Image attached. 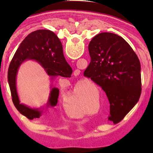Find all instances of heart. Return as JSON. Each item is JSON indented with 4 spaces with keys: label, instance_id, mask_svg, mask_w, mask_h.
Listing matches in <instances>:
<instances>
[{
    "label": "heart",
    "instance_id": "obj_1",
    "mask_svg": "<svg viewBox=\"0 0 153 153\" xmlns=\"http://www.w3.org/2000/svg\"><path fill=\"white\" fill-rule=\"evenodd\" d=\"M78 100V95H77V93H74V95L71 96L70 99H68L66 102V106L68 108H71L74 106L75 104L76 103L77 100ZM77 117H82V114H78Z\"/></svg>",
    "mask_w": 153,
    "mask_h": 153
}]
</instances>
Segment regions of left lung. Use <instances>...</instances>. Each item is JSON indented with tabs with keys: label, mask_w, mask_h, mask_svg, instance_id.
Segmentation results:
<instances>
[{
	"label": "left lung",
	"mask_w": 153,
	"mask_h": 153,
	"mask_svg": "<svg viewBox=\"0 0 153 153\" xmlns=\"http://www.w3.org/2000/svg\"><path fill=\"white\" fill-rule=\"evenodd\" d=\"M91 62L84 76L101 87L110 102L108 120L118 123L133 108L141 93V64L123 39L101 33L89 45Z\"/></svg>",
	"instance_id": "obj_1"
}]
</instances>
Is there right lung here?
I'll return each mask as SVG.
<instances>
[{
    "mask_svg": "<svg viewBox=\"0 0 153 153\" xmlns=\"http://www.w3.org/2000/svg\"><path fill=\"white\" fill-rule=\"evenodd\" d=\"M29 60L37 62L44 68L51 81L58 76L66 77L71 76L72 69L65 59L62 45L54 32L47 30L35 31L22 42L10 64L8 81L16 108L28 119L33 120L40 118L44 108H33L20 103L16 87L19 68L23 62ZM51 89L46 108L54 107L58 102L59 89L52 84Z\"/></svg>",
    "mask_w": 153,
    "mask_h": 153,
    "instance_id": "1",
    "label": "right lung"
}]
</instances>
